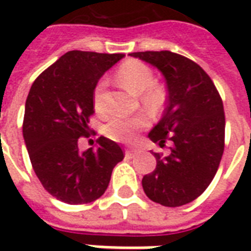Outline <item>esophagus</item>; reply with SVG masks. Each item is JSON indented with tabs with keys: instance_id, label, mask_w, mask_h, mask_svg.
<instances>
[{
	"instance_id": "1",
	"label": "esophagus",
	"mask_w": 251,
	"mask_h": 251,
	"mask_svg": "<svg viewBox=\"0 0 251 251\" xmlns=\"http://www.w3.org/2000/svg\"><path fill=\"white\" fill-rule=\"evenodd\" d=\"M135 154H136V151L135 150H129V149H127V150H126V158H132V157H135Z\"/></svg>"
}]
</instances>
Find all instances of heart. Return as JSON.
<instances>
[{
	"label": "heart",
	"instance_id": "1",
	"mask_svg": "<svg viewBox=\"0 0 251 251\" xmlns=\"http://www.w3.org/2000/svg\"><path fill=\"white\" fill-rule=\"evenodd\" d=\"M116 78L124 88L132 93L139 94L140 102L146 111L152 116L161 115L168 104L169 92L166 85L155 81V75L150 66L136 59L126 60L116 72ZM106 88L105 79H100L93 90V105L97 113H106L104 102V90ZM150 124L149 117L145 115L136 116H115L106 123L104 134L106 138L120 143H131L136 132L146 128Z\"/></svg>",
	"mask_w": 251,
	"mask_h": 251
}]
</instances>
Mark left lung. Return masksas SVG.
I'll return each instance as SVG.
<instances>
[{
	"label": "left lung",
	"mask_w": 251,
	"mask_h": 251,
	"mask_svg": "<svg viewBox=\"0 0 251 251\" xmlns=\"http://www.w3.org/2000/svg\"><path fill=\"white\" fill-rule=\"evenodd\" d=\"M155 66L166 79L169 99L162 119L149 138L170 154L157 159L142 186L147 197L165 207H179L205 191L225 150V109L218 89L196 62L172 51L132 52Z\"/></svg>",
	"instance_id": "1"
}]
</instances>
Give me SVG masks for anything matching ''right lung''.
I'll return each mask as SVG.
<instances>
[{
    "instance_id": "1",
    "label": "right lung",
    "mask_w": 251,
    "mask_h": 251,
    "mask_svg": "<svg viewBox=\"0 0 251 251\" xmlns=\"http://www.w3.org/2000/svg\"><path fill=\"white\" fill-rule=\"evenodd\" d=\"M123 56L69 51L32 83L23 135L37 178L60 201L75 205L97 200L124 158L120 146L104 136L97 139L96 149H78V139L89 135L94 86Z\"/></svg>"
}]
</instances>
